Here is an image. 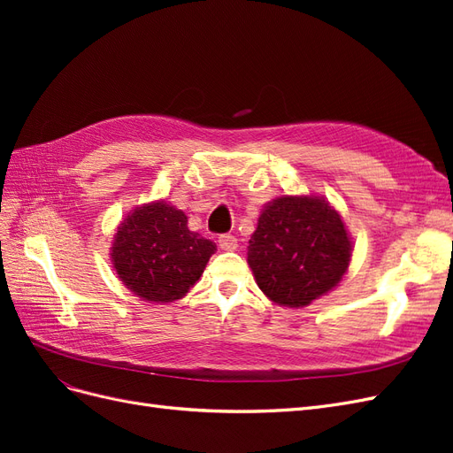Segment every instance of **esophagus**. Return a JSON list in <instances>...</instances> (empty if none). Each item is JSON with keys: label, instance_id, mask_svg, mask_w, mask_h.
<instances>
[{"label": "esophagus", "instance_id": "esophagus-1", "mask_svg": "<svg viewBox=\"0 0 453 453\" xmlns=\"http://www.w3.org/2000/svg\"><path fill=\"white\" fill-rule=\"evenodd\" d=\"M217 242H219V248H221L223 251H234L238 248V240L232 234H221Z\"/></svg>", "mask_w": 453, "mask_h": 453}]
</instances>
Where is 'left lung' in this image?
Masks as SVG:
<instances>
[{
    "label": "left lung",
    "mask_w": 453,
    "mask_h": 453,
    "mask_svg": "<svg viewBox=\"0 0 453 453\" xmlns=\"http://www.w3.org/2000/svg\"><path fill=\"white\" fill-rule=\"evenodd\" d=\"M351 242L336 210L311 196H283L265 205L250 240L257 285L280 306L303 308L344 276Z\"/></svg>",
    "instance_id": "obj_1"
}]
</instances>
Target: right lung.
I'll use <instances>...</instances> for the list:
<instances>
[{
	"instance_id": "obj_1",
	"label": "right lung",
	"mask_w": 453,
	"mask_h": 453,
	"mask_svg": "<svg viewBox=\"0 0 453 453\" xmlns=\"http://www.w3.org/2000/svg\"><path fill=\"white\" fill-rule=\"evenodd\" d=\"M217 251L188 230L187 215L166 202L132 211L113 243V266L132 293L150 303H173L188 293Z\"/></svg>"
}]
</instances>
